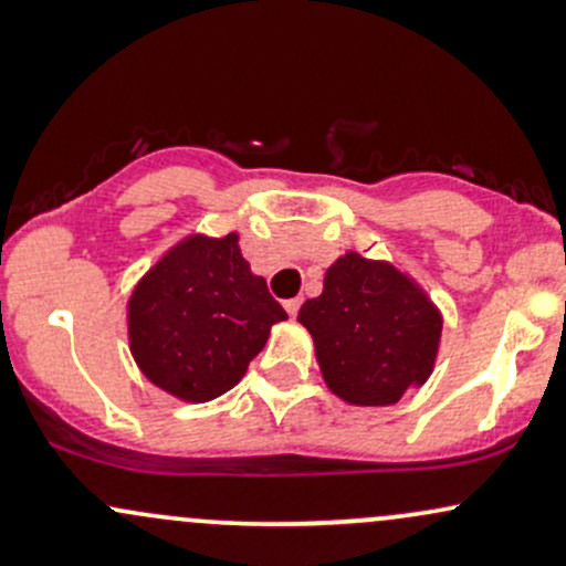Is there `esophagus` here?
<instances>
[{
  "instance_id": "1",
  "label": "esophagus",
  "mask_w": 566,
  "mask_h": 566,
  "mask_svg": "<svg viewBox=\"0 0 566 566\" xmlns=\"http://www.w3.org/2000/svg\"><path fill=\"white\" fill-rule=\"evenodd\" d=\"M301 297H290V301H284V311H287L290 316H295L297 311H301Z\"/></svg>"
}]
</instances>
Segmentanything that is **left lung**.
Wrapping results in <instances>:
<instances>
[{"label": "left lung", "mask_w": 566, "mask_h": 566, "mask_svg": "<svg viewBox=\"0 0 566 566\" xmlns=\"http://www.w3.org/2000/svg\"><path fill=\"white\" fill-rule=\"evenodd\" d=\"M297 322L314 337L324 382L348 405H396L437 361V305L391 263L356 252L329 265L322 295L303 303Z\"/></svg>", "instance_id": "8db88e82"}]
</instances>
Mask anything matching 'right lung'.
I'll return each instance as SVG.
<instances>
[{
	"label": "right lung",
	"instance_id": "1",
	"mask_svg": "<svg viewBox=\"0 0 566 566\" xmlns=\"http://www.w3.org/2000/svg\"><path fill=\"white\" fill-rule=\"evenodd\" d=\"M282 319L287 311L250 271L237 233L172 247L127 305L143 375L184 401H210L237 386Z\"/></svg>",
	"mask_w": 566,
	"mask_h": 566
}]
</instances>
